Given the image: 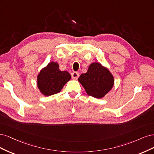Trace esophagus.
Listing matches in <instances>:
<instances>
[{"label":"esophagus","instance_id":"1","mask_svg":"<svg viewBox=\"0 0 154 154\" xmlns=\"http://www.w3.org/2000/svg\"><path fill=\"white\" fill-rule=\"evenodd\" d=\"M71 75H72V79H77L79 77V73L77 72H73L72 73Z\"/></svg>","mask_w":154,"mask_h":154}]
</instances>
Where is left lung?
<instances>
[{"mask_svg": "<svg viewBox=\"0 0 154 154\" xmlns=\"http://www.w3.org/2000/svg\"><path fill=\"white\" fill-rule=\"evenodd\" d=\"M78 80L88 95L97 98L105 96L114 84L112 74L98 63L91 64L88 72L81 74Z\"/></svg>", "mask_w": 154, "mask_h": 154, "instance_id": "left-lung-1", "label": "left lung"}]
</instances>
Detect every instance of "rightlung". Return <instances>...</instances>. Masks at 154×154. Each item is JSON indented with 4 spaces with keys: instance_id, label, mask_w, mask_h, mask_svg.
I'll return each instance as SVG.
<instances>
[{
    "instance_id": "right-lung-1",
    "label": "right lung",
    "mask_w": 154,
    "mask_h": 154,
    "mask_svg": "<svg viewBox=\"0 0 154 154\" xmlns=\"http://www.w3.org/2000/svg\"><path fill=\"white\" fill-rule=\"evenodd\" d=\"M71 75L66 71H60L57 63L51 62L43 68L38 76V87L45 96L60 91Z\"/></svg>"
}]
</instances>
